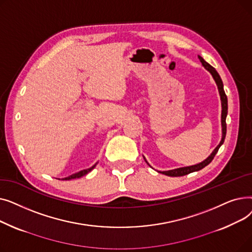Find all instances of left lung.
Here are the masks:
<instances>
[{
    "mask_svg": "<svg viewBox=\"0 0 252 252\" xmlns=\"http://www.w3.org/2000/svg\"><path fill=\"white\" fill-rule=\"evenodd\" d=\"M198 58H199V60L201 61L202 65L204 66V67L211 73V75L214 76L215 81L218 85V88H219V92H220V100H221V126H222V138H221V141L220 143L218 145V147L214 150V152L211 153L208 158H206V159L204 161H202L201 163L199 164H196V165H192V166H188V167H181V168H177V169H173V170H167V171H159V173L165 175V176H168V177H182V176H186L190 173H193V171H197V170H200L202 169L203 167H205L206 165H208L211 161H213V159L215 158L216 154L218 153L220 147L222 145L223 141H224V138H226V134H227V124H226V117H227V114H228V98H227V95L226 93H224L223 91V85H222V81L221 78L220 76V74L218 73V71L216 70L215 67H213V66L209 65L201 56H198Z\"/></svg>",
    "mask_w": 252,
    "mask_h": 252,
    "instance_id": "8db88e82",
    "label": "left lung"
}]
</instances>
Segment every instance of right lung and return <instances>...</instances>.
Segmentation results:
<instances>
[{
    "label": "right lung",
    "instance_id": "right-lung-1",
    "mask_svg": "<svg viewBox=\"0 0 252 252\" xmlns=\"http://www.w3.org/2000/svg\"><path fill=\"white\" fill-rule=\"evenodd\" d=\"M96 165H97V164L93 165V166H92V167H90V168H87V169H84V170L78 171V173H75V174H73V175H71V176H69V177H67V178H64L63 180H71V179H75V178H81V177H83V176L87 175L88 173H90V171H91L92 169H94Z\"/></svg>",
    "mask_w": 252,
    "mask_h": 252
}]
</instances>
